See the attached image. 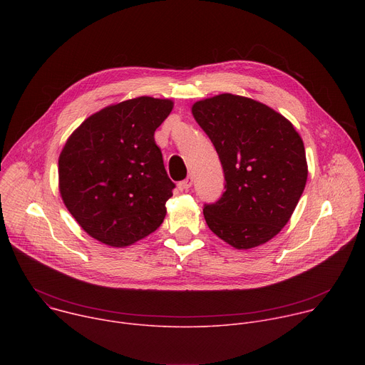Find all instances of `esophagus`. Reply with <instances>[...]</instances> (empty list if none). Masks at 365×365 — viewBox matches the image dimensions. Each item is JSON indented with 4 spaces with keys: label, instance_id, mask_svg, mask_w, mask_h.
Segmentation results:
<instances>
[{
    "label": "esophagus",
    "instance_id": "obj_1",
    "mask_svg": "<svg viewBox=\"0 0 365 365\" xmlns=\"http://www.w3.org/2000/svg\"><path fill=\"white\" fill-rule=\"evenodd\" d=\"M192 185H193V178H192V176H187L185 180H182V182L179 183L180 189H185V190L190 189V187H192Z\"/></svg>",
    "mask_w": 365,
    "mask_h": 365
}]
</instances>
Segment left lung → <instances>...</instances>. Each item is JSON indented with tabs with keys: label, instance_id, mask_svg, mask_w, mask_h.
Returning a JSON list of instances; mask_svg holds the SVG:
<instances>
[{
	"label": "left lung",
	"instance_id": "1",
	"mask_svg": "<svg viewBox=\"0 0 365 365\" xmlns=\"http://www.w3.org/2000/svg\"><path fill=\"white\" fill-rule=\"evenodd\" d=\"M192 114L225 176L222 196L203 206L207 227L238 250L267 242L289 222L306 185L300 135L264 103L232 93L195 102Z\"/></svg>",
	"mask_w": 365,
	"mask_h": 365
}]
</instances>
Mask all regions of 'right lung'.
I'll return each mask as SVG.
<instances>
[{"label":"right lung","mask_w":365,"mask_h":365,"mask_svg":"<svg viewBox=\"0 0 365 365\" xmlns=\"http://www.w3.org/2000/svg\"><path fill=\"white\" fill-rule=\"evenodd\" d=\"M173 102L138 96L86 118L59 155V190L92 238L127 247L158 230L175 183L154 131Z\"/></svg>","instance_id":"right-lung-1"}]
</instances>
